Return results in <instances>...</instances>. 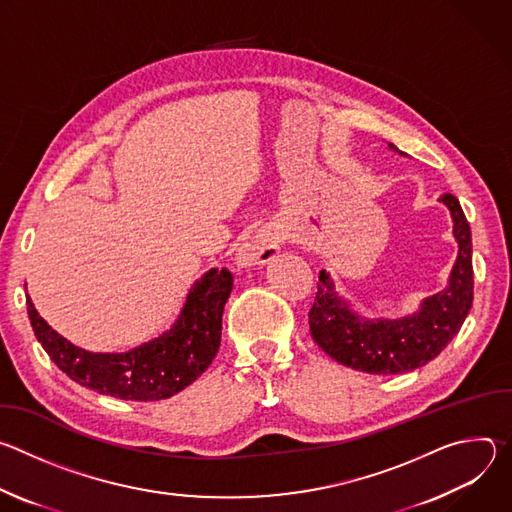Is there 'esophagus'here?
Here are the masks:
<instances>
[{
    "mask_svg": "<svg viewBox=\"0 0 512 512\" xmlns=\"http://www.w3.org/2000/svg\"><path fill=\"white\" fill-rule=\"evenodd\" d=\"M279 255V235L273 229H261L249 237L237 251L241 267H255L273 261Z\"/></svg>",
    "mask_w": 512,
    "mask_h": 512,
    "instance_id": "esophagus-1",
    "label": "esophagus"
}]
</instances>
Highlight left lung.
Returning a JSON list of instances; mask_svg holds the SVG:
<instances>
[{
  "label": "left lung",
  "instance_id": "1",
  "mask_svg": "<svg viewBox=\"0 0 512 512\" xmlns=\"http://www.w3.org/2000/svg\"><path fill=\"white\" fill-rule=\"evenodd\" d=\"M393 152H399L389 143ZM403 156V152H399ZM454 221L458 257L448 285L425 298L419 310L397 320H367L354 314L338 296L334 281L322 269L316 300L310 310V332L316 344L334 360L371 375H401L415 371L440 354L460 332L474 298L472 233L454 194H442Z\"/></svg>",
  "mask_w": 512,
  "mask_h": 512
}]
</instances>
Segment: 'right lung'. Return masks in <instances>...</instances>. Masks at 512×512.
<instances>
[{
    "mask_svg": "<svg viewBox=\"0 0 512 512\" xmlns=\"http://www.w3.org/2000/svg\"><path fill=\"white\" fill-rule=\"evenodd\" d=\"M229 269H208L190 287L172 328L127 352H89L52 330L26 298L30 324L56 367L72 381L125 401H160L192 385L221 346Z\"/></svg>",
    "mask_w": 512,
    "mask_h": 512,
    "instance_id": "add662e5",
    "label": "right lung"
}]
</instances>
